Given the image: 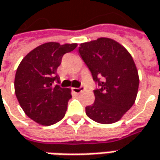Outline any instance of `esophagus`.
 <instances>
[{
    "label": "esophagus",
    "mask_w": 160,
    "mask_h": 160,
    "mask_svg": "<svg viewBox=\"0 0 160 160\" xmlns=\"http://www.w3.org/2000/svg\"><path fill=\"white\" fill-rule=\"evenodd\" d=\"M83 90H84V87H80V88H72V91H73V92H75V93H77V94H79V93H81L82 92H83Z\"/></svg>",
    "instance_id": "34e87169"
}]
</instances>
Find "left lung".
I'll return each instance as SVG.
<instances>
[{
	"label": "left lung",
	"mask_w": 160,
	"mask_h": 160,
	"mask_svg": "<svg viewBox=\"0 0 160 160\" xmlns=\"http://www.w3.org/2000/svg\"><path fill=\"white\" fill-rule=\"evenodd\" d=\"M78 52L100 86L93 91L95 101L85 108V113L100 124L118 122L138 93L140 80L133 58L119 42L107 37L80 43Z\"/></svg>",
	"instance_id": "obj_1"
}]
</instances>
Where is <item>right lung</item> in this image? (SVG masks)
<instances>
[{
  "mask_svg": "<svg viewBox=\"0 0 160 160\" xmlns=\"http://www.w3.org/2000/svg\"><path fill=\"white\" fill-rule=\"evenodd\" d=\"M77 43L59 44L50 42L28 52L18 65L14 87L24 112L42 126H52L64 118L71 90L61 88L57 69L65 53Z\"/></svg>",
  "mask_w": 160,
  "mask_h": 160,
  "instance_id": "obj_1",
  "label": "right lung"
}]
</instances>
